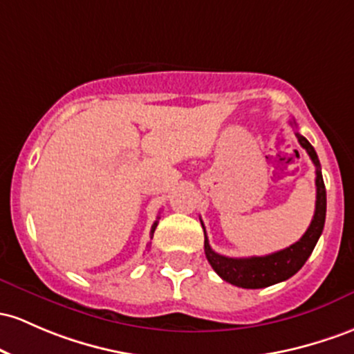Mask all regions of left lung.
<instances>
[{"label":"left lung","mask_w":354,"mask_h":354,"mask_svg":"<svg viewBox=\"0 0 354 354\" xmlns=\"http://www.w3.org/2000/svg\"><path fill=\"white\" fill-rule=\"evenodd\" d=\"M290 124L296 126V122ZM296 138L299 145L308 151L310 161L316 166V209H314L313 221H310L306 234L301 236V240L284 248V250L274 252V254L263 255V257L234 259L216 254L209 247L207 234H205V255H207L209 266L223 281L230 282L236 287L262 289V287H269L277 284V282L287 281L304 266L322 234L326 220V186L321 174L319 159H317L316 151L304 136L296 133ZM201 227H203V221H201Z\"/></svg>","instance_id":"8db88e82"}]
</instances>
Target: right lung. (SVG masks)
Here are the masks:
<instances>
[{"instance_id": "1", "label": "right lung", "mask_w": 354, "mask_h": 354, "mask_svg": "<svg viewBox=\"0 0 354 354\" xmlns=\"http://www.w3.org/2000/svg\"><path fill=\"white\" fill-rule=\"evenodd\" d=\"M156 227H158V220L154 221V223H153V227H151V235L154 234V230H156Z\"/></svg>"}]
</instances>
